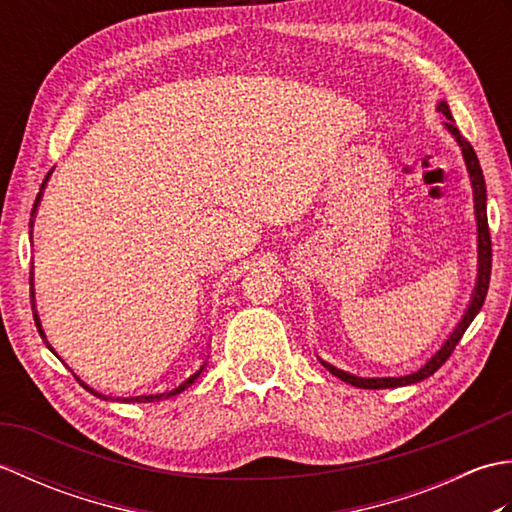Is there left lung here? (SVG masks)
I'll list each match as a JSON object with an SVG mask.
<instances>
[{
  "instance_id": "left-lung-1",
  "label": "left lung",
  "mask_w": 512,
  "mask_h": 512,
  "mask_svg": "<svg viewBox=\"0 0 512 512\" xmlns=\"http://www.w3.org/2000/svg\"><path fill=\"white\" fill-rule=\"evenodd\" d=\"M438 112H442L447 116V123L444 127L449 129V134L458 140V145L462 149V156L466 162V169H469V178L473 184V200H475V220H477V284L473 290V297L469 308H466L464 317L460 319V323L455 325V330L449 334V339L442 343L440 350L433 354L427 363H424L418 372L407 374V376H387V378H363V376H354V374H347L343 369L334 367L330 363H323V367L332 372L334 376H339L345 383H350L354 387H361V389H389V387H405V385H413V383H420V380L429 378L431 374H436L438 369L447 363V358L453 354L455 345L460 343L462 334L469 328L471 321L477 317V312L482 310L484 306V299H486V292H488V281H491V264H493V248H491V231H488V217H486V182H484V173L480 167V160H477L475 149L471 147L469 140H466L460 129L455 127V121L451 116V110L447 101H440L438 103Z\"/></svg>"
}]
</instances>
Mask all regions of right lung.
Here are the masks:
<instances>
[{"label": "right lung", "mask_w": 512, "mask_h": 512, "mask_svg": "<svg viewBox=\"0 0 512 512\" xmlns=\"http://www.w3.org/2000/svg\"><path fill=\"white\" fill-rule=\"evenodd\" d=\"M48 176H50V173H48ZM48 180V178H46ZM46 180H43V184H46ZM43 184H41V191H43ZM41 191H39V195H37V200H35V211H37V206H39V200H41ZM35 211H32V215H35ZM30 226H32V222H30ZM32 281V279H30ZM30 297H32V310H35V292H30ZM32 317H35V323H37V330H39V334H41V339L43 341H46V334H43V330H41V321H39V314H37V310H35V314H32ZM48 343V341H46ZM50 347V345H48ZM50 350H52V347H50ZM54 352V350H52ZM54 354H57V352H54ZM204 365L206 363H202L200 365V369H195V372L187 378V380H184V383H180L176 389H171V391H165V394H154V396H134V398H123V402H156V400H165V398H171V396H176V394H180V391H184V389H187L189 385H193L195 383V378H198L200 374H202V369H204ZM76 380H79V383L85 387V389H88L90 391V394H94V396H99V398H103V400H107V396H103V394H99V391H94L92 387H88V385H85L83 383V380L79 378V376H74Z\"/></svg>", "instance_id": "1"}]
</instances>
